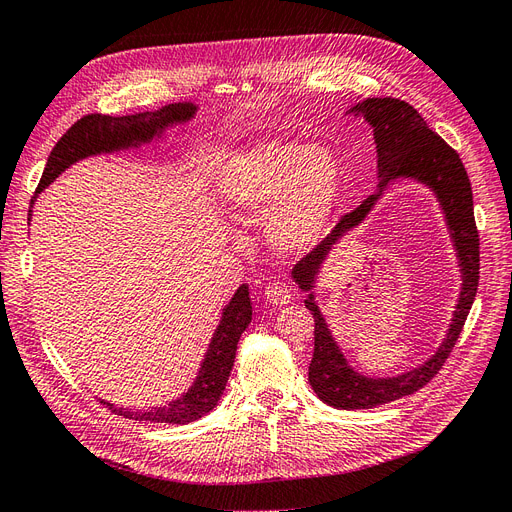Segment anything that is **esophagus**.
Wrapping results in <instances>:
<instances>
[{"label":"esophagus","mask_w":512,"mask_h":512,"mask_svg":"<svg viewBox=\"0 0 512 512\" xmlns=\"http://www.w3.org/2000/svg\"><path fill=\"white\" fill-rule=\"evenodd\" d=\"M265 299L271 305H275V307H284V305H288L292 301V292H290V288L286 284L275 282V284H269L265 288Z\"/></svg>","instance_id":"obj_1"}]
</instances>
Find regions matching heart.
Here are the masks:
<instances>
[{
  "label": "heart",
  "mask_w": 512,
  "mask_h": 512,
  "mask_svg": "<svg viewBox=\"0 0 512 512\" xmlns=\"http://www.w3.org/2000/svg\"><path fill=\"white\" fill-rule=\"evenodd\" d=\"M218 192L222 205L245 224L269 217L271 245L292 254L327 232L342 194V166L322 145L267 141L226 162Z\"/></svg>",
  "instance_id": "heart-1"
}]
</instances>
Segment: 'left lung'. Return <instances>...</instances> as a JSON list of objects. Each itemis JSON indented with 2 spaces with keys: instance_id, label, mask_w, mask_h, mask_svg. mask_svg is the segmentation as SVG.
Returning <instances> with one entry per match:
<instances>
[{
  "instance_id": "obj_1",
  "label": "left lung",
  "mask_w": 512,
  "mask_h": 512,
  "mask_svg": "<svg viewBox=\"0 0 512 512\" xmlns=\"http://www.w3.org/2000/svg\"><path fill=\"white\" fill-rule=\"evenodd\" d=\"M346 115L365 119L374 130L378 153V190L363 200L359 209L344 215L331 235L312 254L294 265L290 277L301 292H307L305 307L314 314V356L309 363V384L320 401L339 410H367L391 404L395 399L416 393L438 374L442 363L451 354L463 329L478 288V230L474 222L472 185L457 151L448 147L433 132L414 106L397 98H367L348 108ZM399 178H410L425 184L445 213L449 236L458 254L462 277L460 299L439 350L421 366L404 375L371 379L356 372L334 342L315 299L319 271L334 245L348 231L358 227L373 210L377 200Z\"/></svg>"
}]
</instances>
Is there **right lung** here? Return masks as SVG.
I'll use <instances>...</instances> for the list:
<instances>
[{
	"instance_id": "right-lung-1",
	"label": "right lung",
	"mask_w": 512,
	"mask_h": 512,
	"mask_svg": "<svg viewBox=\"0 0 512 512\" xmlns=\"http://www.w3.org/2000/svg\"><path fill=\"white\" fill-rule=\"evenodd\" d=\"M196 111L198 106L192 102H175L158 108V111L136 115H87L79 119L59 138L49 160H46L36 196L32 198V207L38 194L49 188V185L72 164L94 156H111V153L141 149L143 145L158 143L160 138H164L166 130L190 123L196 117ZM29 222H32V209H29ZM250 322V286L241 284L222 309V318L213 331L205 359L200 363L198 374L188 391L179 395L177 399L168 401L166 406H153L149 410H130L123 406H115L106 399L100 401L111 412L132 418V421H151L168 425H188L192 421H198V418H203L218 406V401L226 389L232 365H235L239 337L247 327H250Z\"/></svg>"
}]
</instances>
